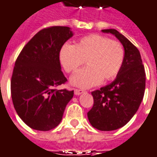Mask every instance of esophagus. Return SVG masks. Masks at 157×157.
Returning a JSON list of instances; mask_svg holds the SVG:
<instances>
[{"instance_id":"esophagus-1","label":"esophagus","mask_w":157,"mask_h":157,"mask_svg":"<svg viewBox=\"0 0 157 157\" xmlns=\"http://www.w3.org/2000/svg\"><path fill=\"white\" fill-rule=\"evenodd\" d=\"M75 95H80L81 94H82V93H84V90L83 89H75Z\"/></svg>"}]
</instances>
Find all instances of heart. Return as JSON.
<instances>
[{"label":"heart","instance_id":"obj_1","mask_svg":"<svg viewBox=\"0 0 157 157\" xmlns=\"http://www.w3.org/2000/svg\"><path fill=\"white\" fill-rule=\"evenodd\" d=\"M60 61L67 73H74L85 61L87 67L79 71L71 82L81 87H91L117 77L124 62L122 44L101 35L84 36L75 45L64 44L59 53Z\"/></svg>","mask_w":157,"mask_h":157}]
</instances>
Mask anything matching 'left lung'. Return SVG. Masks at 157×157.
Listing matches in <instances>:
<instances>
[{"label":"left lung","mask_w":157,"mask_h":157,"mask_svg":"<svg viewBox=\"0 0 157 157\" xmlns=\"http://www.w3.org/2000/svg\"><path fill=\"white\" fill-rule=\"evenodd\" d=\"M111 33L123 45L124 62L115 81L92 92L94 106L87 112L91 125L100 131H112L123 127L140 107L145 90V71L140 51L117 29Z\"/></svg>","instance_id":"8db88e82"}]
</instances>
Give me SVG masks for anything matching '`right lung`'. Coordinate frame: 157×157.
Wrapping results in <instances>:
<instances>
[{"mask_svg": "<svg viewBox=\"0 0 157 157\" xmlns=\"http://www.w3.org/2000/svg\"><path fill=\"white\" fill-rule=\"evenodd\" d=\"M73 36L66 26H51L36 33L17 56L11 79V94L18 117L29 128L49 131L62 120L74 91L56 89L67 82L59 52Z\"/></svg>", "mask_w": 157, "mask_h": 157, "instance_id": "add662e5", "label": "right lung"}]
</instances>
